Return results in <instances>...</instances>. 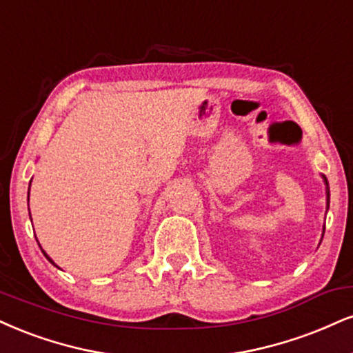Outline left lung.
<instances>
[{
    "label": "left lung",
    "instance_id": "1",
    "mask_svg": "<svg viewBox=\"0 0 353 353\" xmlns=\"http://www.w3.org/2000/svg\"><path fill=\"white\" fill-rule=\"evenodd\" d=\"M322 176V174H321ZM322 181H324V185H325V209L329 210V203H330V189H329V182H327V177L322 176ZM324 230L325 227L322 228V236H324ZM322 241V240H321Z\"/></svg>",
    "mask_w": 353,
    "mask_h": 353
}]
</instances>
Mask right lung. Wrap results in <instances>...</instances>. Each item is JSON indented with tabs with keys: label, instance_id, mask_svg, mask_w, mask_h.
Segmentation results:
<instances>
[{
	"label": "right lung",
	"instance_id": "add662e5",
	"mask_svg": "<svg viewBox=\"0 0 353 353\" xmlns=\"http://www.w3.org/2000/svg\"><path fill=\"white\" fill-rule=\"evenodd\" d=\"M29 189H31V182H29ZM28 202H29V192H28ZM29 217H31V212H29ZM39 246H41V245H39ZM41 252H42V253H44V256H46V258H48V260H49L50 263H52V265H54V266H57V265H55V263L52 261V258H50V256H49V254L44 252V250H42V248H41ZM57 268H59V266H57Z\"/></svg>",
	"mask_w": 353,
	"mask_h": 353
}]
</instances>
